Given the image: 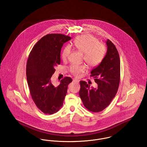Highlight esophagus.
<instances>
[{
  "mask_svg": "<svg viewBox=\"0 0 147 147\" xmlns=\"http://www.w3.org/2000/svg\"><path fill=\"white\" fill-rule=\"evenodd\" d=\"M73 82H74V83H79V80H78L76 78H74V79H73Z\"/></svg>",
  "mask_w": 147,
  "mask_h": 147,
  "instance_id": "obj_1",
  "label": "esophagus"
}]
</instances>
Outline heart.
<instances>
[{"instance_id":"obj_1","label":"heart","mask_w":147,"mask_h":147,"mask_svg":"<svg viewBox=\"0 0 147 147\" xmlns=\"http://www.w3.org/2000/svg\"><path fill=\"white\" fill-rule=\"evenodd\" d=\"M71 46L84 53V60L90 67H96L98 65L105 56V47L100 42H97V40L90 35H82L78 37L71 43ZM71 52L69 46H66L62 53L63 61L67 60ZM87 69L85 64H73L70 66V72L75 76L79 77L83 72Z\"/></svg>"}]
</instances>
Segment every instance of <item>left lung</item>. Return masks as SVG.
<instances>
[{"mask_svg":"<svg viewBox=\"0 0 147 147\" xmlns=\"http://www.w3.org/2000/svg\"><path fill=\"white\" fill-rule=\"evenodd\" d=\"M107 52L103 59L91 71L98 87H90L86 82H80L79 96L84 106L90 111L98 112L106 108L115 96L120 80V59L115 46L109 39Z\"/></svg>","mask_w":147,"mask_h":147,"instance_id":"8db88e82","label":"left lung"}]
</instances>
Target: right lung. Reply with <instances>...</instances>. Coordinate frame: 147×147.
<instances>
[{
	"label": "right lung",
	"instance_id": "right-lung-1",
	"mask_svg": "<svg viewBox=\"0 0 147 147\" xmlns=\"http://www.w3.org/2000/svg\"><path fill=\"white\" fill-rule=\"evenodd\" d=\"M70 40L62 34L45 36L35 44L28 57L26 78L30 92L37 107L45 114H53L62 108L68 85L72 82L70 77H65L55 86L51 79L55 67L61 63L63 44Z\"/></svg>",
	"mask_w": 147,
	"mask_h": 147
}]
</instances>
